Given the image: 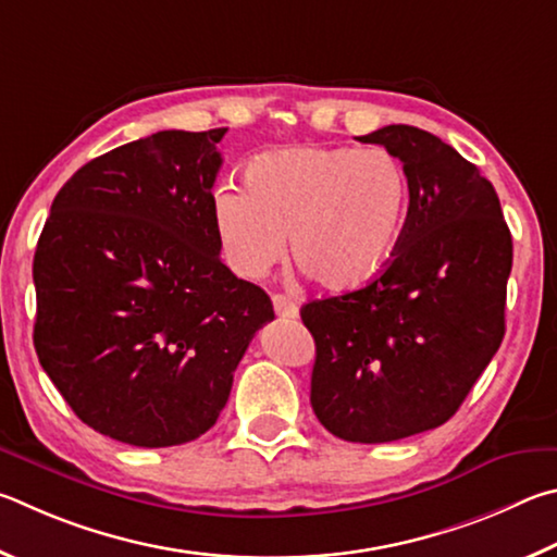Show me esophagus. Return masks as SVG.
I'll use <instances>...</instances> for the list:
<instances>
[{"label": "esophagus", "instance_id": "obj_1", "mask_svg": "<svg viewBox=\"0 0 557 557\" xmlns=\"http://www.w3.org/2000/svg\"><path fill=\"white\" fill-rule=\"evenodd\" d=\"M273 310H276L278 318H296L298 315V306L284 294L273 296Z\"/></svg>", "mask_w": 557, "mask_h": 557}]
</instances>
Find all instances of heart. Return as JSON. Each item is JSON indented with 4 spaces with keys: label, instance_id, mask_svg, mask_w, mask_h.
Listing matches in <instances>:
<instances>
[{
    "label": "heart",
    "instance_id": "obj_1",
    "mask_svg": "<svg viewBox=\"0 0 557 557\" xmlns=\"http://www.w3.org/2000/svg\"><path fill=\"white\" fill-rule=\"evenodd\" d=\"M247 190L222 185L212 224L230 267L259 278L290 253L327 290H357L382 273L404 237L411 181L386 149L290 146L244 171Z\"/></svg>",
    "mask_w": 557,
    "mask_h": 557
}]
</instances>
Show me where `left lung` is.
<instances>
[{
	"mask_svg": "<svg viewBox=\"0 0 557 557\" xmlns=\"http://www.w3.org/2000/svg\"><path fill=\"white\" fill-rule=\"evenodd\" d=\"M404 163L411 205L372 284L300 308L315 339L310 404L349 443H392L450 421L504 339L513 244L494 185L435 134H367Z\"/></svg>",
	"mask_w": 557,
	"mask_h": 557,
	"instance_id": "left-lung-1",
	"label": "left lung"
}]
</instances>
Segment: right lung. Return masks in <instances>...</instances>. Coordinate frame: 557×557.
<instances>
[{
  "mask_svg": "<svg viewBox=\"0 0 557 557\" xmlns=\"http://www.w3.org/2000/svg\"><path fill=\"white\" fill-rule=\"evenodd\" d=\"M227 129L156 132L97 156L34 257V347L92 431L171 447L210 431L271 298L220 259L212 183Z\"/></svg>",
  "mask_w": 557,
  "mask_h": 557,
  "instance_id": "1",
  "label": "right lung"
}]
</instances>
